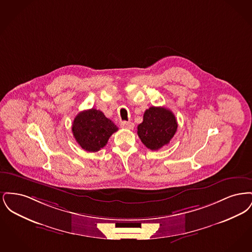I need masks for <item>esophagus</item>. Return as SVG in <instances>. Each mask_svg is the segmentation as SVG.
Listing matches in <instances>:
<instances>
[{"mask_svg": "<svg viewBox=\"0 0 252 252\" xmlns=\"http://www.w3.org/2000/svg\"><path fill=\"white\" fill-rule=\"evenodd\" d=\"M120 126L121 127L126 128V129H133V127H134V124L133 123H131V122H126V121L121 122Z\"/></svg>", "mask_w": 252, "mask_h": 252, "instance_id": "1", "label": "esophagus"}]
</instances>
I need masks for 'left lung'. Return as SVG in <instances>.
<instances>
[{
	"mask_svg": "<svg viewBox=\"0 0 252 252\" xmlns=\"http://www.w3.org/2000/svg\"><path fill=\"white\" fill-rule=\"evenodd\" d=\"M138 136L150 150H158L170 143L178 129L174 113L163 107H151L145 110L143 123L138 126Z\"/></svg>",
	"mask_w": 252,
	"mask_h": 252,
	"instance_id": "8db88e82",
	"label": "left lung"
}]
</instances>
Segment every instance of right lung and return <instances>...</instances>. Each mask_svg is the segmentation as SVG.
<instances>
[{
  "mask_svg": "<svg viewBox=\"0 0 252 252\" xmlns=\"http://www.w3.org/2000/svg\"><path fill=\"white\" fill-rule=\"evenodd\" d=\"M117 130L118 127L113 122L95 108L79 112L72 122L73 137L77 144L88 152L99 151Z\"/></svg>",
  "mask_w": 252,
  "mask_h": 252,
  "instance_id": "right-lung-1",
  "label": "right lung"
}]
</instances>
